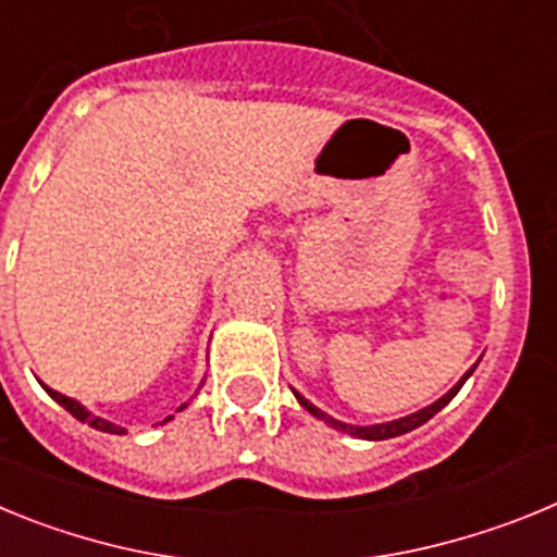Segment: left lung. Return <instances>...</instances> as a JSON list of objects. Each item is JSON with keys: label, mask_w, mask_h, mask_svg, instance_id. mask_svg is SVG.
<instances>
[{"label": "left lung", "mask_w": 557, "mask_h": 557, "mask_svg": "<svg viewBox=\"0 0 557 557\" xmlns=\"http://www.w3.org/2000/svg\"><path fill=\"white\" fill-rule=\"evenodd\" d=\"M471 371H474V368H471ZM471 371L462 373L460 382H457V385L451 387V391L446 393V396L437 398L435 405H430V407H424V410L412 412V416L396 418V421H387V424H373V426H354V424H343V421H337V418H332V416H326V412H323V410H318V407H314L312 401H307V398H304L301 393H295V391H293V393H295V398H298V405H301L304 410H309V412H312L314 418H321V421H326V424H329V426H334V430L348 432V435H354V437H366V441H387V437H398V435H405V432L416 430V426L426 424V421H430V418L435 416L437 410H444V407L449 405L451 398L457 396V391H460V387L466 385V379L471 376Z\"/></svg>", "instance_id": "left-lung-1"}]
</instances>
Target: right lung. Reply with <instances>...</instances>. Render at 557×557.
<instances>
[{
    "instance_id": "right-lung-1",
    "label": "right lung",
    "mask_w": 557,
    "mask_h": 557,
    "mask_svg": "<svg viewBox=\"0 0 557 557\" xmlns=\"http://www.w3.org/2000/svg\"><path fill=\"white\" fill-rule=\"evenodd\" d=\"M44 391L49 393V396L55 398L58 405L63 407V410H69L72 412V416L77 418V421H83V424H88V426H95V430H100V432H111V435H122V426H116V424H111V421H106V418H100V416H91V412L86 410V407L81 405V401H75V398H69V396H63V393H58V391H52V387H47L44 385ZM186 405H181L178 410H184ZM172 418V416H170ZM170 418H166V421H170Z\"/></svg>"
}]
</instances>
